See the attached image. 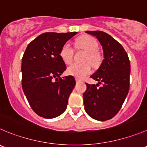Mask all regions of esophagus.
<instances>
[{
    "label": "esophagus",
    "mask_w": 147,
    "mask_h": 147,
    "mask_svg": "<svg viewBox=\"0 0 147 147\" xmlns=\"http://www.w3.org/2000/svg\"><path fill=\"white\" fill-rule=\"evenodd\" d=\"M76 82H82V80H81L80 79H78V78H76Z\"/></svg>",
    "instance_id": "obj_1"
}]
</instances>
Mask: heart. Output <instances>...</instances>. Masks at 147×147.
Masks as SVG:
<instances>
[{
  "label": "heart",
  "instance_id": "1",
  "mask_svg": "<svg viewBox=\"0 0 147 147\" xmlns=\"http://www.w3.org/2000/svg\"><path fill=\"white\" fill-rule=\"evenodd\" d=\"M76 44L79 48H82L86 51L84 58L85 61H89L93 66L98 65L100 61V55L97 52L99 44L95 38L91 36H83L76 40ZM60 57L65 64L71 63L74 57V49L69 42L65 43L61 47ZM90 64L89 62L83 63H74L68 66L67 72L71 76L77 78H83L91 72Z\"/></svg>",
  "mask_w": 147,
  "mask_h": 147
}]
</instances>
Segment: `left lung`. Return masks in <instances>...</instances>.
Wrapping results in <instances>:
<instances>
[{"mask_svg":"<svg viewBox=\"0 0 147 147\" xmlns=\"http://www.w3.org/2000/svg\"><path fill=\"white\" fill-rule=\"evenodd\" d=\"M96 37L102 46L104 60L94 74L97 84H86L83 94L85 111L97 121L110 120L119 112L129 91V58L123 46L102 31H86ZM103 86L98 87L99 84Z\"/></svg>","mask_w":147,"mask_h":147,"instance_id":"left-lung-1","label":"left lung"}]
</instances>
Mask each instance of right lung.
<instances>
[{
    "instance_id": "obj_1",
    "label": "right lung",
    "mask_w": 147,
    "mask_h": 147,
    "mask_svg": "<svg viewBox=\"0 0 147 147\" xmlns=\"http://www.w3.org/2000/svg\"><path fill=\"white\" fill-rule=\"evenodd\" d=\"M76 34L43 33L28 45L24 53L22 89L32 109L42 118H55L66 110L76 81L72 76L61 77L66 66L60 51Z\"/></svg>"
}]
</instances>
